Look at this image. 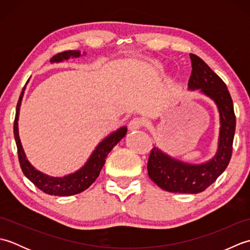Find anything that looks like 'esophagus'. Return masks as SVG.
I'll return each mask as SVG.
<instances>
[{
    "mask_svg": "<svg viewBox=\"0 0 250 250\" xmlns=\"http://www.w3.org/2000/svg\"><path fill=\"white\" fill-rule=\"evenodd\" d=\"M143 125H144V122H143L142 119H140V118H134V119H132V120L130 121V124H129V130H130V131L139 130V129H141V126H142Z\"/></svg>",
    "mask_w": 250,
    "mask_h": 250,
    "instance_id": "1",
    "label": "esophagus"
}]
</instances>
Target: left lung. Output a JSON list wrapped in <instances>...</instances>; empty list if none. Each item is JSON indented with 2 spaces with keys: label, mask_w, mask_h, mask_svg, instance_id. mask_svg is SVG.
I'll use <instances>...</instances> for the list:
<instances>
[{
  "label": "left lung",
  "mask_w": 250,
  "mask_h": 250,
  "mask_svg": "<svg viewBox=\"0 0 250 250\" xmlns=\"http://www.w3.org/2000/svg\"><path fill=\"white\" fill-rule=\"evenodd\" d=\"M192 71L188 90L198 91L215 103L219 114L218 146L215 155L202 163L185 162L153 147L148 159V175L159 187L168 192L196 194L204 191L224 173L232 156L235 132L233 102L226 83L206 63L190 54Z\"/></svg>",
  "instance_id": "left-lung-1"
}]
</instances>
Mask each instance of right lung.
<instances>
[{"mask_svg": "<svg viewBox=\"0 0 250 250\" xmlns=\"http://www.w3.org/2000/svg\"><path fill=\"white\" fill-rule=\"evenodd\" d=\"M82 56H86V52H83L82 55V52L79 50H68L54 56L51 58L50 62L60 63L71 59V58H79ZM29 81L26 82L22 91H21L20 98L17 103V108H16V117L14 122V135L18 149V157L21 169H22L26 178L30 179L37 188L44 191L47 194L68 196L81 193L83 191L88 189L94 183V180L98 178L101 169H102L105 163V159L107 158V155L111 151V149L125 136L128 129H126V126H121V128L111 132L107 136H105L97 145V147L94 148V150L91 152V155L88 158L86 163L75 172L66 174L64 176H51V175L42 172L35 167L32 166L28 160L19 137L18 121L20 106Z\"/></svg>", "mask_w": 250, "mask_h": 250, "instance_id": "right-lung-1", "label": "right lung"}]
</instances>
